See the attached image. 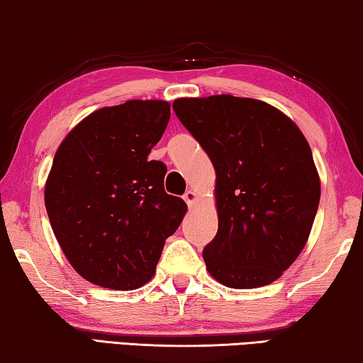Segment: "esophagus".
<instances>
[{"mask_svg":"<svg viewBox=\"0 0 363 363\" xmlns=\"http://www.w3.org/2000/svg\"><path fill=\"white\" fill-rule=\"evenodd\" d=\"M184 200H186V203H187L189 206H194L195 200H197V195H195L194 191H187L186 194H184Z\"/></svg>","mask_w":363,"mask_h":363,"instance_id":"obj_1","label":"esophagus"}]
</instances>
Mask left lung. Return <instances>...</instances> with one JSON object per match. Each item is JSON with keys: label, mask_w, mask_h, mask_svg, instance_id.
I'll return each instance as SVG.
<instances>
[{"label": "left lung", "mask_w": 363, "mask_h": 363, "mask_svg": "<svg viewBox=\"0 0 363 363\" xmlns=\"http://www.w3.org/2000/svg\"><path fill=\"white\" fill-rule=\"evenodd\" d=\"M172 109L216 171L218 233L203 249L206 269L233 289L273 283L302 252L318 210L306 137L254 99H179Z\"/></svg>", "instance_id": "left-lung-1"}]
</instances>
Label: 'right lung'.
<instances>
[{"mask_svg": "<svg viewBox=\"0 0 363 363\" xmlns=\"http://www.w3.org/2000/svg\"><path fill=\"white\" fill-rule=\"evenodd\" d=\"M169 103L129 100L91 113L69 132L51 166L45 205L74 269L108 289L152 279L164 240L187 205L164 191L166 164L148 160Z\"/></svg>", "mask_w": 363, "mask_h": 363, "instance_id": "add662e5", "label": "right lung"}]
</instances>
